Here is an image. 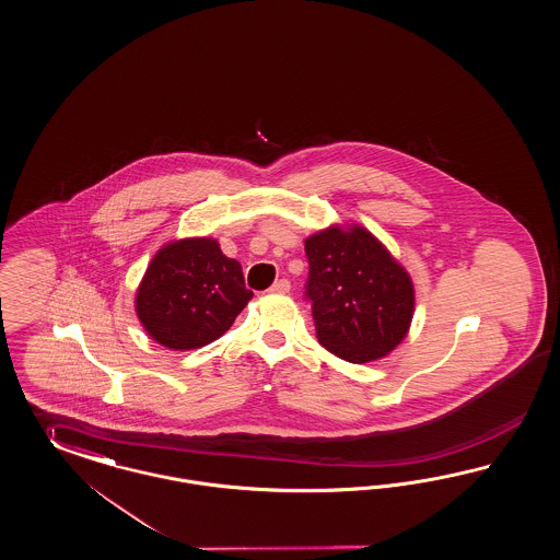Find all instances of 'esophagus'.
I'll return each mask as SVG.
<instances>
[{
  "label": "esophagus",
  "mask_w": 560,
  "mask_h": 560,
  "mask_svg": "<svg viewBox=\"0 0 560 560\" xmlns=\"http://www.w3.org/2000/svg\"><path fill=\"white\" fill-rule=\"evenodd\" d=\"M290 281H288V279H279V281H275V283H272L270 293H290Z\"/></svg>",
  "instance_id": "34e87169"
}]
</instances>
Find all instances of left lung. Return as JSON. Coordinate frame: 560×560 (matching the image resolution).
<instances>
[{
    "instance_id": "obj_1",
    "label": "left lung",
    "mask_w": 560,
    "mask_h": 560,
    "mask_svg": "<svg viewBox=\"0 0 560 560\" xmlns=\"http://www.w3.org/2000/svg\"><path fill=\"white\" fill-rule=\"evenodd\" d=\"M304 244L318 343L351 364L385 358L406 339L413 318L407 270L360 225H332Z\"/></svg>"
}]
</instances>
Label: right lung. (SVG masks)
<instances>
[{
	"mask_svg": "<svg viewBox=\"0 0 560 560\" xmlns=\"http://www.w3.org/2000/svg\"><path fill=\"white\" fill-rule=\"evenodd\" d=\"M250 300L242 265L217 240L186 237L154 254L136 291V314L156 343L186 351L219 339Z\"/></svg>",
	"mask_w": 560,
	"mask_h": 560,
	"instance_id": "1",
	"label": "right lung"
}]
</instances>
